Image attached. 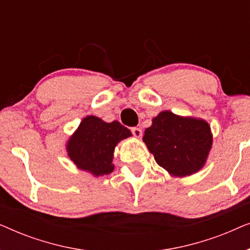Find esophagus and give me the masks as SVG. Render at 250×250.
Returning a JSON list of instances; mask_svg holds the SVG:
<instances>
[{"mask_svg": "<svg viewBox=\"0 0 250 250\" xmlns=\"http://www.w3.org/2000/svg\"><path fill=\"white\" fill-rule=\"evenodd\" d=\"M132 134L135 136V138H141L142 136V129L139 128V127H133L132 129Z\"/></svg>", "mask_w": 250, "mask_h": 250, "instance_id": "esophagus-1", "label": "esophagus"}]
</instances>
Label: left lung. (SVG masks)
Wrapping results in <instances>:
<instances>
[{"mask_svg": "<svg viewBox=\"0 0 250 250\" xmlns=\"http://www.w3.org/2000/svg\"><path fill=\"white\" fill-rule=\"evenodd\" d=\"M143 141L159 166L174 176L183 177L203 168L213 135L203 119L162 111L145 131Z\"/></svg>", "mask_w": 250, "mask_h": 250, "instance_id": "left-lung-1", "label": "left lung"}]
</instances>
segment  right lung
Masks as SVG:
<instances>
[{
	"instance_id": "obj_1",
	"label": "right lung",
	"mask_w": 250,
	"mask_h": 250,
	"mask_svg": "<svg viewBox=\"0 0 250 250\" xmlns=\"http://www.w3.org/2000/svg\"><path fill=\"white\" fill-rule=\"evenodd\" d=\"M132 133L121 123H105L95 116H86L67 143V152L80 169L94 176L114 170L112 158L117 143Z\"/></svg>"
}]
</instances>
